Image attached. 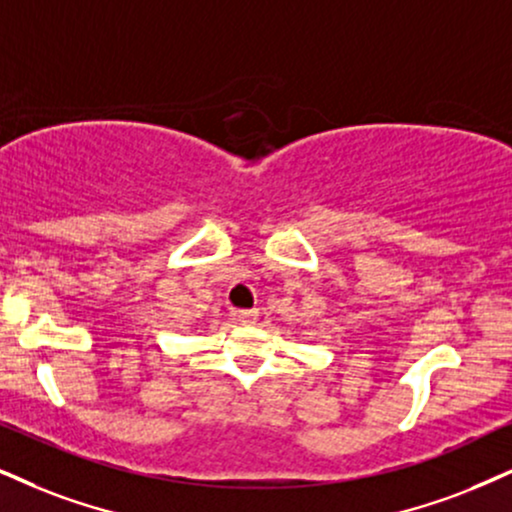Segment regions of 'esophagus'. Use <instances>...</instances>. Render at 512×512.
Wrapping results in <instances>:
<instances>
[{"instance_id": "esophagus-1", "label": "esophagus", "mask_w": 512, "mask_h": 512, "mask_svg": "<svg viewBox=\"0 0 512 512\" xmlns=\"http://www.w3.org/2000/svg\"><path fill=\"white\" fill-rule=\"evenodd\" d=\"M235 315L239 318V323H256L258 311L256 308H242V311H237Z\"/></svg>"}]
</instances>
